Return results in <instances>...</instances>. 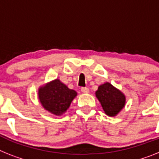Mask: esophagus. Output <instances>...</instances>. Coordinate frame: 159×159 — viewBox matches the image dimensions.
Returning <instances> with one entry per match:
<instances>
[{"mask_svg": "<svg viewBox=\"0 0 159 159\" xmlns=\"http://www.w3.org/2000/svg\"><path fill=\"white\" fill-rule=\"evenodd\" d=\"M81 92L83 93H89V89L88 88H81Z\"/></svg>", "mask_w": 159, "mask_h": 159, "instance_id": "1", "label": "esophagus"}]
</instances>
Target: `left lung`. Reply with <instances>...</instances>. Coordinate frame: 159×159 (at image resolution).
I'll use <instances>...</instances> for the list:
<instances>
[{"label":"left lung","instance_id":"8db88e82","mask_svg":"<svg viewBox=\"0 0 159 159\" xmlns=\"http://www.w3.org/2000/svg\"><path fill=\"white\" fill-rule=\"evenodd\" d=\"M96 97L100 102L106 115L111 117L116 116L125 106V95L108 82L98 87Z\"/></svg>","mask_w":159,"mask_h":159}]
</instances>
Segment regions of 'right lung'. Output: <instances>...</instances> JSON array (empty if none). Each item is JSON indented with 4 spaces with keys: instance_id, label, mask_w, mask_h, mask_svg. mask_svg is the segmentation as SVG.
I'll return each mask as SVG.
<instances>
[{
    "instance_id": "right-lung-1",
    "label": "right lung",
    "mask_w": 159,
    "mask_h": 159,
    "mask_svg": "<svg viewBox=\"0 0 159 159\" xmlns=\"http://www.w3.org/2000/svg\"><path fill=\"white\" fill-rule=\"evenodd\" d=\"M77 93L70 89L58 79L40 87L38 98L42 106L55 115H61L67 111Z\"/></svg>"
}]
</instances>
